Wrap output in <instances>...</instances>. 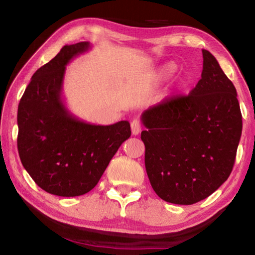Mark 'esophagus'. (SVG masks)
<instances>
[{
	"label": "esophagus",
	"mask_w": 255,
	"mask_h": 255,
	"mask_svg": "<svg viewBox=\"0 0 255 255\" xmlns=\"http://www.w3.org/2000/svg\"><path fill=\"white\" fill-rule=\"evenodd\" d=\"M130 127H131L132 135L136 136V135H138V133L141 131V125L139 123V120L133 119L132 122H131V124H130Z\"/></svg>",
	"instance_id": "esophagus-1"
}]
</instances>
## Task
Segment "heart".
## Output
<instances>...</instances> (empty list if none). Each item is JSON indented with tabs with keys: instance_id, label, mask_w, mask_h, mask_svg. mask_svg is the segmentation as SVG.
Here are the masks:
<instances>
[{
	"instance_id": "1",
	"label": "heart",
	"mask_w": 255,
	"mask_h": 255,
	"mask_svg": "<svg viewBox=\"0 0 255 255\" xmlns=\"http://www.w3.org/2000/svg\"><path fill=\"white\" fill-rule=\"evenodd\" d=\"M173 70H174V66L172 65V64H169V65H166L165 67L163 68V71H162L161 74H162V76H167L169 74H171L172 72H173ZM182 83H183L182 81H179V82H178V85H179V86L182 85Z\"/></svg>"
}]
</instances>
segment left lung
<instances>
[{
    "mask_svg": "<svg viewBox=\"0 0 255 255\" xmlns=\"http://www.w3.org/2000/svg\"><path fill=\"white\" fill-rule=\"evenodd\" d=\"M201 79L189 96L164 99L141 114L145 167L161 199L192 205L228 179L242 135L234 84L202 49Z\"/></svg>",
    "mask_w": 255,
    "mask_h": 255,
    "instance_id": "left-lung-1",
    "label": "left lung"
}]
</instances>
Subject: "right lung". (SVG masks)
I'll return each mask as SVG.
<instances>
[{"instance_id":"add662e5","label":"right lung","mask_w":255,"mask_h":255,"mask_svg":"<svg viewBox=\"0 0 255 255\" xmlns=\"http://www.w3.org/2000/svg\"><path fill=\"white\" fill-rule=\"evenodd\" d=\"M90 48L89 41L64 46L32 75L18 107L21 163L42 190L59 197L91 191L131 133L127 120L92 125L76 118L65 106L66 65Z\"/></svg>"}]
</instances>
